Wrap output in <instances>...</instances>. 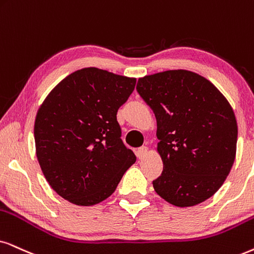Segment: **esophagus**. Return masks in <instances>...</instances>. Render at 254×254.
<instances>
[{
    "instance_id": "obj_1",
    "label": "esophagus",
    "mask_w": 254,
    "mask_h": 254,
    "mask_svg": "<svg viewBox=\"0 0 254 254\" xmlns=\"http://www.w3.org/2000/svg\"><path fill=\"white\" fill-rule=\"evenodd\" d=\"M147 153V147L146 146H140L139 149H137L136 151V155L138 158H144Z\"/></svg>"
}]
</instances>
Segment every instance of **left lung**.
Returning <instances> with one entry per match:
<instances>
[{
	"instance_id": "obj_1",
	"label": "left lung",
	"mask_w": 254,
	"mask_h": 254,
	"mask_svg": "<svg viewBox=\"0 0 254 254\" xmlns=\"http://www.w3.org/2000/svg\"><path fill=\"white\" fill-rule=\"evenodd\" d=\"M136 89L157 120V151L164 168L152 182L155 191L179 207L212 197L236 158L238 127L227 99L188 70L144 76Z\"/></svg>"
}]
</instances>
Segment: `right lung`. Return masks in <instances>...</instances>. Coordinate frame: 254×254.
Returning <instances> with one entry per match:
<instances>
[{
  "mask_svg": "<svg viewBox=\"0 0 254 254\" xmlns=\"http://www.w3.org/2000/svg\"><path fill=\"white\" fill-rule=\"evenodd\" d=\"M134 85L136 78L84 68L62 79L41 104L34 127L37 160L65 200L78 206L101 203L136 162L117 122Z\"/></svg>",
  "mask_w": 254,
  "mask_h": 254,
  "instance_id": "right-lung-1",
  "label": "right lung"
}]
</instances>
